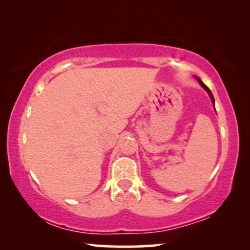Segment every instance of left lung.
Listing matches in <instances>:
<instances>
[{
  "mask_svg": "<svg viewBox=\"0 0 250 250\" xmlns=\"http://www.w3.org/2000/svg\"><path fill=\"white\" fill-rule=\"evenodd\" d=\"M196 79H197V82L198 83H200V84H201V86L203 87V88H204V89L206 90V92H207V94H208L209 95V97H210V99H211V103H213V104H214V107H215V100H214V97H213V94H211V92H210V90L208 89V87H207L206 86V84L204 83H203L202 82V80L200 79V78H198V77H195Z\"/></svg>",
  "mask_w": 250,
  "mask_h": 250,
  "instance_id": "obj_1",
  "label": "left lung"
}]
</instances>
